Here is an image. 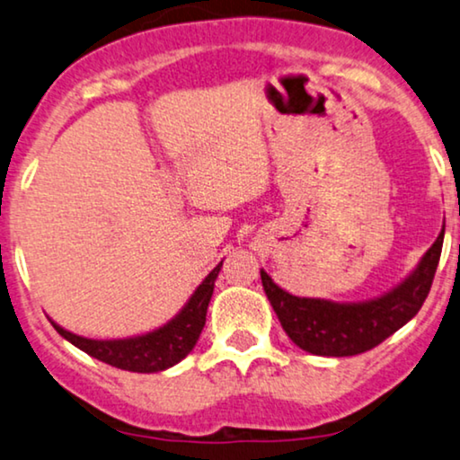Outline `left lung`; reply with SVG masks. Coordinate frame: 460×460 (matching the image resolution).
Listing matches in <instances>:
<instances>
[{
  "label": "left lung",
  "instance_id": "1",
  "mask_svg": "<svg viewBox=\"0 0 460 460\" xmlns=\"http://www.w3.org/2000/svg\"><path fill=\"white\" fill-rule=\"evenodd\" d=\"M442 243L444 231L403 284L368 303L339 305L320 298H298L273 284L265 271H261V279L281 328L294 345L314 355L347 358L381 345L419 314L436 278Z\"/></svg>",
  "mask_w": 460,
  "mask_h": 460
}]
</instances>
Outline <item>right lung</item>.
Returning <instances> with one entry per match:
<instances>
[{"label": "right lung", "mask_w": 460, "mask_h": 460, "mask_svg": "<svg viewBox=\"0 0 460 460\" xmlns=\"http://www.w3.org/2000/svg\"><path fill=\"white\" fill-rule=\"evenodd\" d=\"M220 265L223 262H218L208 273V278L201 281L198 290L193 292V296L189 298L185 309L172 322H168L166 326H162L159 330H153L149 334L124 341H92L73 332H66L65 328L57 326L54 322L52 326L63 339L73 342L77 349H82V351L92 355V358L101 359V362L115 366V368L130 372L166 370L170 366L179 364L182 358H187V353L198 342L201 330H204L208 303L212 298L214 279H217L220 271Z\"/></svg>", "instance_id": "add662e5"}]
</instances>
